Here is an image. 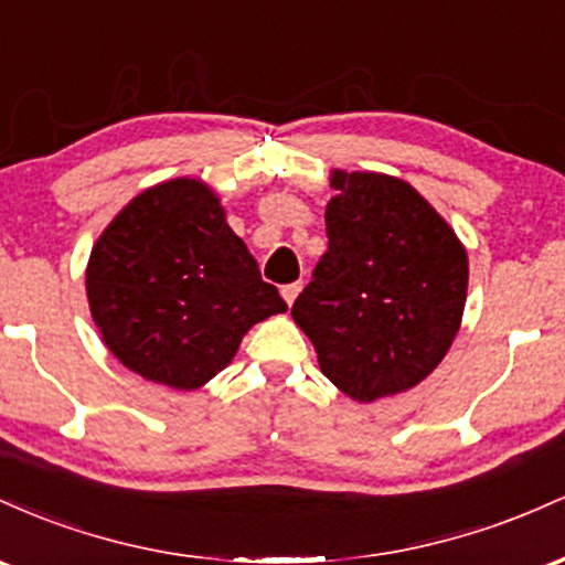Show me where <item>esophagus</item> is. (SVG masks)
Wrapping results in <instances>:
<instances>
[{
  "label": "esophagus",
  "instance_id": "esophagus-1",
  "mask_svg": "<svg viewBox=\"0 0 565 565\" xmlns=\"http://www.w3.org/2000/svg\"><path fill=\"white\" fill-rule=\"evenodd\" d=\"M301 288H303L301 282H290V285H282V288H280V294H282V299L288 301V307H290V303L296 301V296L301 294Z\"/></svg>",
  "mask_w": 565,
  "mask_h": 565
}]
</instances>
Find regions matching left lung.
<instances>
[{
    "label": "left lung",
    "instance_id": "left-lung-1",
    "mask_svg": "<svg viewBox=\"0 0 565 565\" xmlns=\"http://www.w3.org/2000/svg\"><path fill=\"white\" fill-rule=\"evenodd\" d=\"M328 250L294 301L320 371L360 403L411 390L446 358L467 301V250L411 183L333 170Z\"/></svg>",
    "mask_w": 565,
    "mask_h": 565
}]
</instances>
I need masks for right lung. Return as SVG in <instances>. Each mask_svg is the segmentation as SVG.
<instances>
[{"instance_id":"1","label":"right lung","mask_w":565,"mask_h":565,"mask_svg":"<svg viewBox=\"0 0 565 565\" xmlns=\"http://www.w3.org/2000/svg\"><path fill=\"white\" fill-rule=\"evenodd\" d=\"M87 299L114 358L173 390H198L230 365L250 326L288 309L194 179L146 189L106 226Z\"/></svg>"}]
</instances>
